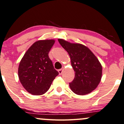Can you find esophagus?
<instances>
[{
    "label": "esophagus",
    "instance_id": "1",
    "mask_svg": "<svg viewBox=\"0 0 124 124\" xmlns=\"http://www.w3.org/2000/svg\"><path fill=\"white\" fill-rule=\"evenodd\" d=\"M63 68H62V69H61L58 70V72H59V75H61V74L62 73V71H63Z\"/></svg>",
    "mask_w": 124,
    "mask_h": 124
}]
</instances>
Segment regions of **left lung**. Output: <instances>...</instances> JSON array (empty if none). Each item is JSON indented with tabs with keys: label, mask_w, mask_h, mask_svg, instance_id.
<instances>
[{
	"label": "left lung",
	"mask_w": 124,
	"mask_h": 124,
	"mask_svg": "<svg viewBox=\"0 0 124 124\" xmlns=\"http://www.w3.org/2000/svg\"><path fill=\"white\" fill-rule=\"evenodd\" d=\"M61 46L68 52L75 77L69 86L74 93L84 95L91 93L99 85L102 78V66L93 53L86 46L71 43L58 39Z\"/></svg>",
	"instance_id": "1"
}]
</instances>
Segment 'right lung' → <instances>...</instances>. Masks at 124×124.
<instances>
[{"label": "right lung", "instance_id": "right-lung-1", "mask_svg": "<svg viewBox=\"0 0 124 124\" xmlns=\"http://www.w3.org/2000/svg\"><path fill=\"white\" fill-rule=\"evenodd\" d=\"M54 40H39L34 43L22 57L18 67L19 81L29 93H45L58 75L48 53Z\"/></svg>", "mask_w": 124, "mask_h": 124}]
</instances>
